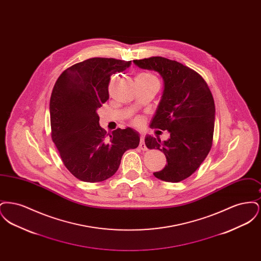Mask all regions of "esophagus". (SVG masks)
<instances>
[{"instance_id": "esophagus-1", "label": "esophagus", "mask_w": 261, "mask_h": 261, "mask_svg": "<svg viewBox=\"0 0 261 261\" xmlns=\"http://www.w3.org/2000/svg\"><path fill=\"white\" fill-rule=\"evenodd\" d=\"M139 147H140V149H143V150H147V146H146V144H145V139H144V137H141V139H140V145H139Z\"/></svg>"}]
</instances>
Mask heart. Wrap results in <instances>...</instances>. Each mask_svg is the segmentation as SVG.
Segmentation results:
<instances>
[{"instance_id":"1","label":"heart","mask_w":261,"mask_h":261,"mask_svg":"<svg viewBox=\"0 0 261 261\" xmlns=\"http://www.w3.org/2000/svg\"><path fill=\"white\" fill-rule=\"evenodd\" d=\"M139 76H142V77H146V78H155L153 75L150 74V73H148V72H144V73H142V74H140ZM134 123L138 125L139 123H140V121L137 119V120L134 121Z\"/></svg>"}]
</instances>
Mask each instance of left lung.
<instances>
[{"label":"left lung","mask_w":261,"mask_h":261,"mask_svg":"<svg viewBox=\"0 0 261 261\" xmlns=\"http://www.w3.org/2000/svg\"><path fill=\"white\" fill-rule=\"evenodd\" d=\"M137 66L162 75L164 91L150 123L167 130L170 138L162 142L148 136L145 144L165 154L167 165L153 175L177 183L194 173L207 156L213 141L215 106L208 85L200 75L180 62L162 57L135 60Z\"/></svg>","instance_id":"left-lung-1"}]
</instances>
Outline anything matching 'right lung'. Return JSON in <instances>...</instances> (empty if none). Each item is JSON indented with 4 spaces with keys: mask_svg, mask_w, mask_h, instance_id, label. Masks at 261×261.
<instances>
[{
    "mask_svg": "<svg viewBox=\"0 0 261 261\" xmlns=\"http://www.w3.org/2000/svg\"><path fill=\"white\" fill-rule=\"evenodd\" d=\"M131 65L108 58H92L66 68L50 99V135L62 162L77 179L101 182L117 171L127 149H136L140 136L130 127L108 134L97 111L109 98L111 76Z\"/></svg>",
    "mask_w": 261,
    "mask_h": 261,
    "instance_id": "add662e5",
    "label": "right lung"
}]
</instances>
